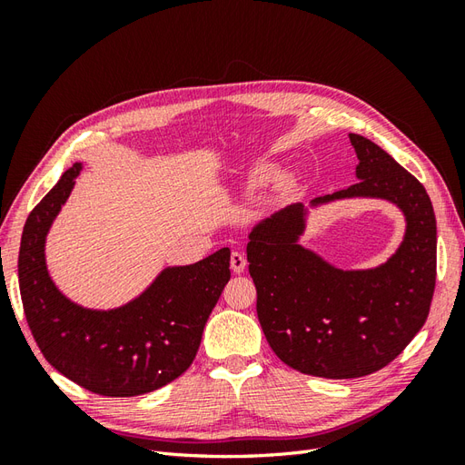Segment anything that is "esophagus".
<instances>
[{
    "mask_svg": "<svg viewBox=\"0 0 465 465\" xmlns=\"http://www.w3.org/2000/svg\"><path fill=\"white\" fill-rule=\"evenodd\" d=\"M246 256L242 254V252H232L231 254V270L234 273H242L246 270Z\"/></svg>",
    "mask_w": 465,
    "mask_h": 465,
    "instance_id": "esophagus-1",
    "label": "esophagus"
}]
</instances>
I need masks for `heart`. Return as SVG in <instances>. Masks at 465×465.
<instances>
[{
	"instance_id": "1",
	"label": "heart",
	"mask_w": 465,
	"mask_h": 465,
	"mask_svg": "<svg viewBox=\"0 0 465 465\" xmlns=\"http://www.w3.org/2000/svg\"><path fill=\"white\" fill-rule=\"evenodd\" d=\"M277 173V168L270 163H262L256 164L246 176V190H258L262 186H265L267 182H270Z\"/></svg>"
}]
</instances>
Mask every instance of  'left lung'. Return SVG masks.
I'll return each instance as SVG.
<instances>
[{"mask_svg":"<svg viewBox=\"0 0 465 465\" xmlns=\"http://www.w3.org/2000/svg\"><path fill=\"white\" fill-rule=\"evenodd\" d=\"M357 184L292 203L248 234L256 311L273 353L287 367L320 378H359L384 369L423 328L436 281V219L427 190L371 139L349 134ZM371 197L406 217L399 250L369 271H341L298 241L308 208Z\"/></svg>","mask_w":465,"mask_h":465,"instance_id":"8db88e82","label":"left lung"}]
</instances>
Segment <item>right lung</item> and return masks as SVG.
<instances>
[{
	"instance_id": "1",
	"label": "right lung",
	"mask_w": 465,
	"mask_h": 465,
	"mask_svg": "<svg viewBox=\"0 0 465 465\" xmlns=\"http://www.w3.org/2000/svg\"><path fill=\"white\" fill-rule=\"evenodd\" d=\"M81 168H67L25 223L19 289L26 322L45 359L75 384L98 396H142L188 371L231 279V250L164 267L142 294L110 311L69 301L50 277L46 236Z\"/></svg>"
}]
</instances>
